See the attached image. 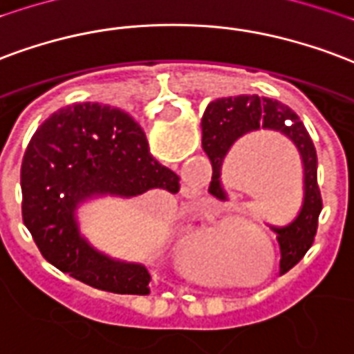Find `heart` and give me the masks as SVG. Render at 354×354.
<instances>
[{
  "instance_id": "obj_1",
  "label": "heart",
  "mask_w": 354,
  "mask_h": 354,
  "mask_svg": "<svg viewBox=\"0 0 354 354\" xmlns=\"http://www.w3.org/2000/svg\"><path fill=\"white\" fill-rule=\"evenodd\" d=\"M187 253L191 259H208L214 253V242L208 234H193L187 242Z\"/></svg>"
}]
</instances>
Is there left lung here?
Returning a JSON list of instances; mask_svg holds the SVG:
<instances>
[{
    "label": "left lung",
    "mask_w": 354,
    "mask_h": 354,
    "mask_svg": "<svg viewBox=\"0 0 354 354\" xmlns=\"http://www.w3.org/2000/svg\"><path fill=\"white\" fill-rule=\"evenodd\" d=\"M203 148L212 161L210 191L227 197L221 170L232 146L250 133L274 131L292 142L302 163V204L297 216L285 225H268L276 232L281 261L279 276L289 272L310 250L323 208L317 185V153L310 133L289 106L268 97L236 95L212 101L203 114Z\"/></svg>",
    "instance_id": "1"
}]
</instances>
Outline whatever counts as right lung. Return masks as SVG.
Here are the masks:
<instances>
[{
    "instance_id": "right-lung-1",
    "label": "right lung",
    "mask_w": 354,
    "mask_h": 354,
    "mask_svg": "<svg viewBox=\"0 0 354 354\" xmlns=\"http://www.w3.org/2000/svg\"><path fill=\"white\" fill-rule=\"evenodd\" d=\"M22 219L48 263L78 281L118 295H150L142 263L111 257L80 229L97 198L178 193L176 172L148 151L142 127L116 106L77 103L44 120L24 153Z\"/></svg>"
}]
</instances>
